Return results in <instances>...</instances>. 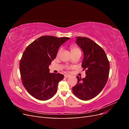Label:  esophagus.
Instances as JSON below:
<instances>
[{
  "label": "esophagus",
  "mask_w": 129,
  "mask_h": 129,
  "mask_svg": "<svg viewBox=\"0 0 129 129\" xmlns=\"http://www.w3.org/2000/svg\"><path fill=\"white\" fill-rule=\"evenodd\" d=\"M69 77H70L69 75H64V77L65 78H68Z\"/></svg>",
  "instance_id": "1"
}]
</instances>
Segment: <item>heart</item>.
I'll return each mask as SVG.
<instances>
[{"instance_id":"1","label":"heart","mask_w":129,"mask_h":129,"mask_svg":"<svg viewBox=\"0 0 129 129\" xmlns=\"http://www.w3.org/2000/svg\"><path fill=\"white\" fill-rule=\"evenodd\" d=\"M70 49H71V52L72 54H73L77 53V52H81L80 49L78 48L77 47L75 46H71V47H70ZM60 51H61V49L59 50V51H58V53H59Z\"/></svg>"}]
</instances>
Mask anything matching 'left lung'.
Returning <instances> with one entry per match:
<instances>
[{
    "mask_svg": "<svg viewBox=\"0 0 129 129\" xmlns=\"http://www.w3.org/2000/svg\"><path fill=\"white\" fill-rule=\"evenodd\" d=\"M76 43L83 52L81 66L86 70V76L83 79L77 76V83L73 91L79 99L88 101L98 95L105 87L110 64L104 50L90 39L77 37Z\"/></svg>",
    "mask_w": 129,
    "mask_h": 129,
    "instance_id": "left-lung-1",
    "label": "left lung"
}]
</instances>
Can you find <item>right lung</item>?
Instances as JSON below:
<instances>
[{
    "label": "right lung",
    "instance_id": "add662e5",
    "mask_svg": "<svg viewBox=\"0 0 129 129\" xmlns=\"http://www.w3.org/2000/svg\"><path fill=\"white\" fill-rule=\"evenodd\" d=\"M70 39L42 36L31 43L23 53L19 64L21 80L34 98L46 101L56 93L58 83L64 75L49 73V66L55 58L60 47Z\"/></svg>",
    "mask_w": 129,
    "mask_h": 129
}]
</instances>
